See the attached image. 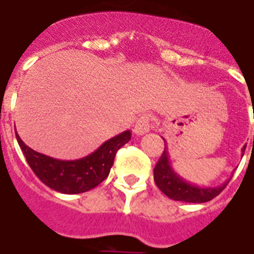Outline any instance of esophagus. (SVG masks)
<instances>
[{"instance_id": "obj_1", "label": "esophagus", "mask_w": 254, "mask_h": 254, "mask_svg": "<svg viewBox=\"0 0 254 254\" xmlns=\"http://www.w3.org/2000/svg\"><path fill=\"white\" fill-rule=\"evenodd\" d=\"M151 128V123H150L149 115H142L139 119L136 120L134 127V132L136 135H143L146 132H149Z\"/></svg>"}]
</instances>
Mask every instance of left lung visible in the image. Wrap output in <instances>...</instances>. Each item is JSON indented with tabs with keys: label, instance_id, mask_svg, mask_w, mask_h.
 Here are the masks:
<instances>
[{
	"label": "left lung",
	"instance_id": "1",
	"mask_svg": "<svg viewBox=\"0 0 254 254\" xmlns=\"http://www.w3.org/2000/svg\"><path fill=\"white\" fill-rule=\"evenodd\" d=\"M244 151L245 147L242 149V153ZM154 181L157 187L173 200L186 201V203H205L219 195L225 190L230 179L218 187H199L190 184L177 175L170 166L168 146L165 145L164 153L154 168Z\"/></svg>",
	"mask_w": 254,
	"mask_h": 254
}]
</instances>
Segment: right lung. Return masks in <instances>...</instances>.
I'll list each match as a JSON object with an SVG mask.
<instances>
[{
    "label": "right lung",
    "mask_w": 254,
    "mask_h": 254,
    "mask_svg": "<svg viewBox=\"0 0 254 254\" xmlns=\"http://www.w3.org/2000/svg\"><path fill=\"white\" fill-rule=\"evenodd\" d=\"M16 138L28 165L39 180L61 193H82L97 187L108 177L114 165L116 151L131 139V132L125 131L111 138L92 154L74 161H62L35 151Z\"/></svg>",
    "instance_id": "right-lung-1"
}]
</instances>
